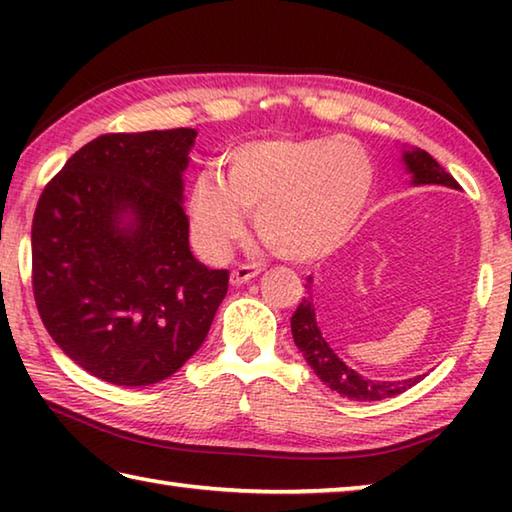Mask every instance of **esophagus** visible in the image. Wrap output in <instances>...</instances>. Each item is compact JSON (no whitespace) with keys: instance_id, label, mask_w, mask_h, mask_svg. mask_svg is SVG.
<instances>
[{"instance_id":"obj_1","label":"esophagus","mask_w":512,"mask_h":512,"mask_svg":"<svg viewBox=\"0 0 512 512\" xmlns=\"http://www.w3.org/2000/svg\"><path fill=\"white\" fill-rule=\"evenodd\" d=\"M259 273V264L257 262H246V264H239L232 268L230 273V282L232 284H244L248 282L250 277H255Z\"/></svg>"}]
</instances>
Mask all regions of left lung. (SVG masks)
<instances>
[{
  "instance_id": "obj_1",
  "label": "left lung",
  "mask_w": 512,
  "mask_h": 512,
  "mask_svg": "<svg viewBox=\"0 0 512 512\" xmlns=\"http://www.w3.org/2000/svg\"><path fill=\"white\" fill-rule=\"evenodd\" d=\"M194 140V128L99 135L38 198V314L69 359L110 384L149 386L183 368L228 293V271L189 250L180 176Z\"/></svg>"
}]
</instances>
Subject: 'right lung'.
I'll return each instance as SVG.
<instances>
[{
	"instance_id": "right-lung-1",
	"label": "right lung",
	"mask_w": 512,
	"mask_h": 512,
	"mask_svg": "<svg viewBox=\"0 0 512 512\" xmlns=\"http://www.w3.org/2000/svg\"><path fill=\"white\" fill-rule=\"evenodd\" d=\"M406 167L413 173L415 185H445L458 189L456 180L449 176V173L440 167V164L431 158L429 153L424 151H413L404 155ZM291 332L293 341H296L298 348L305 354V359L318 379L327 384L332 391L341 393L345 397H352L357 402H375L384 400V397H393L404 393L406 388H411L415 381H372L363 379L357 375L352 368L345 366V363L336 357V354L329 350V345L323 341L318 327L314 323V311H311V302L302 298V302L296 309V314L291 318Z\"/></svg>"
}]
</instances>
